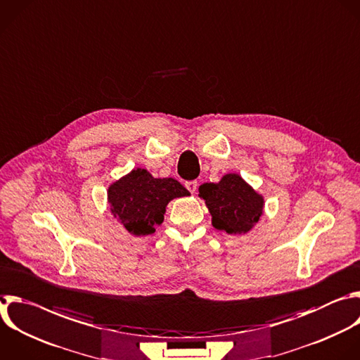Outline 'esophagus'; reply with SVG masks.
<instances>
[{
	"mask_svg": "<svg viewBox=\"0 0 360 360\" xmlns=\"http://www.w3.org/2000/svg\"><path fill=\"white\" fill-rule=\"evenodd\" d=\"M185 186H186V189H188L191 193H195V191H196V188H198V182H196V181H188V182H185Z\"/></svg>",
	"mask_w": 360,
	"mask_h": 360,
	"instance_id": "obj_1",
	"label": "esophagus"
}]
</instances>
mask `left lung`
<instances>
[{"mask_svg":"<svg viewBox=\"0 0 360 360\" xmlns=\"http://www.w3.org/2000/svg\"><path fill=\"white\" fill-rule=\"evenodd\" d=\"M214 229L229 234H245L264 213V198L238 174H226L216 184L199 186Z\"/></svg>","mask_w":360,"mask_h":360,"instance_id":"left-lung-1","label":"left lung"}]
</instances>
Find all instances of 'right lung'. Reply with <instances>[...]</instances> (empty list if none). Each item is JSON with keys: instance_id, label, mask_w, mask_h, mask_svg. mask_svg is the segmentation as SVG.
Returning <instances> with one entry per match:
<instances>
[{"instance_id": "1", "label": "right lung", "mask_w": 360, "mask_h": 360, "mask_svg": "<svg viewBox=\"0 0 360 360\" xmlns=\"http://www.w3.org/2000/svg\"><path fill=\"white\" fill-rule=\"evenodd\" d=\"M191 193L174 178H154L136 168L107 189L110 212L133 236H147L164 221L167 205Z\"/></svg>"}]
</instances>
